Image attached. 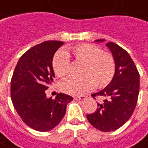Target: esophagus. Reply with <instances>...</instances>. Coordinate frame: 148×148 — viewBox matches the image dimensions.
<instances>
[{"mask_svg": "<svg viewBox=\"0 0 148 148\" xmlns=\"http://www.w3.org/2000/svg\"><path fill=\"white\" fill-rule=\"evenodd\" d=\"M86 98L85 97V96H77V97H74V99L77 100V101H80V100H84Z\"/></svg>", "mask_w": 148, "mask_h": 148, "instance_id": "34e87169", "label": "esophagus"}]
</instances>
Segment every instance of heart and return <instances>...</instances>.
Wrapping results in <instances>:
<instances>
[{"label": "heart", "instance_id": "obj_1", "mask_svg": "<svg viewBox=\"0 0 148 148\" xmlns=\"http://www.w3.org/2000/svg\"><path fill=\"white\" fill-rule=\"evenodd\" d=\"M82 64L79 79H69L60 84V90L69 95L79 96L94 88H104L112 80L115 72L113 56L105 52L98 46L93 44H79L69 48L65 52L59 51L52 59V68L59 78H65L69 73L70 60Z\"/></svg>", "mask_w": 148, "mask_h": 148}]
</instances>
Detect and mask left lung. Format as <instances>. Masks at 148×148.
Instances as JSON below:
<instances>
[{"label": "left lung", "instance_id": "obj_1", "mask_svg": "<svg viewBox=\"0 0 148 148\" xmlns=\"http://www.w3.org/2000/svg\"><path fill=\"white\" fill-rule=\"evenodd\" d=\"M106 46L115 60V75L106 88L92 95L94 99L97 97L105 99L97 103L96 111L87 115V119L100 131L110 132L125 125L134 111L139 93V73L125 49L111 42Z\"/></svg>", "mask_w": 148, "mask_h": 148}]
</instances>
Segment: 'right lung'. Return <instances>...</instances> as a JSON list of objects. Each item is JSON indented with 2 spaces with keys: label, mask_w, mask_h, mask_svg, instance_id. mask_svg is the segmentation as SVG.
I'll return each instance as SVG.
<instances>
[{
  "label": "right lung",
  "mask_w": 148,
  "mask_h": 148,
  "mask_svg": "<svg viewBox=\"0 0 148 148\" xmlns=\"http://www.w3.org/2000/svg\"><path fill=\"white\" fill-rule=\"evenodd\" d=\"M63 44L60 41H47L28 50L18 60L11 78L14 107L23 122L37 131L54 129L73 100L64 93H58L55 99L47 98L45 92L54 82V54Z\"/></svg>",
  "instance_id": "add662e5"
}]
</instances>
